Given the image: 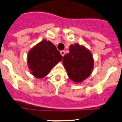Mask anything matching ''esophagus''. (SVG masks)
Instances as JSON below:
<instances>
[{"mask_svg": "<svg viewBox=\"0 0 122 122\" xmlns=\"http://www.w3.org/2000/svg\"><path fill=\"white\" fill-rule=\"evenodd\" d=\"M60 53H61V54L62 55V56H64V54H65V51H60Z\"/></svg>", "mask_w": 122, "mask_h": 122, "instance_id": "1", "label": "esophagus"}]
</instances>
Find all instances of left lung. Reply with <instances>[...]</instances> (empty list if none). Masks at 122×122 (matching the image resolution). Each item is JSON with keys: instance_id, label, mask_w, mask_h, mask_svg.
Here are the masks:
<instances>
[{"instance_id": "left-lung-1", "label": "left lung", "mask_w": 122, "mask_h": 122, "mask_svg": "<svg viewBox=\"0 0 122 122\" xmlns=\"http://www.w3.org/2000/svg\"><path fill=\"white\" fill-rule=\"evenodd\" d=\"M63 63L69 78L76 83L83 81L91 75L94 64L91 52L78 44L70 46V52L63 57Z\"/></svg>"}]
</instances>
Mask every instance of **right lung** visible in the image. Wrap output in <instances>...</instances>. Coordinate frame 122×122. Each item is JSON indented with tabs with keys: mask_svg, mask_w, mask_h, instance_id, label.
<instances>
[{
	"mask_svg": "<svg viewBox=\"0 0 122 122\" xmlns=\"http://www.w3.org/2000/svg\"><path fill=\"white\" fill-rule=\"evenodd\" d=\"M62 58L63 56L52 42L43 40L29 52L27 63L32 75L41 78L46 76Z\"/></svg>",
	"mask_w": 122,
	"mask_h": 122,
	"instance_id": "1",
	"label": "right lung"
}]
</instances>
